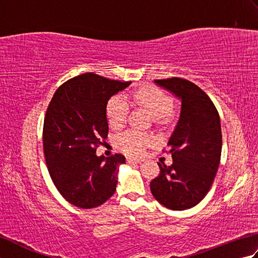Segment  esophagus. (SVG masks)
I'll return each mask as SVG.
<instances>
[{
    "mask_svg": "<svg viewBox=\"0 0 258 258\" xmlns=\"http://www.w3.org/2000/svg\"><path fill=\"white\" fill-rule=\"evenodd\" d=\"M143 162V160H136V158H127V163L130 164H140Z\"/></svg>",
    "mask_w": 258,
    "mask_h": 258,
    "instance_id": "esophagus-1",
    "label": "esophagus"
}]
</instances>
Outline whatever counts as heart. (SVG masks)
<instances>
[{
	"label": "heart",
	"instance_id": "heart-1",
	"mask_svg": "<svg viewBox=\"0 0 258 258\" xmlns=\"http://www.w3.org/2000/svg\"><path fill=\"white\" fill-rule=\"evenodd\" d=\"M130 100L142 104L156 119L165 117L172 111V100L165 93L155 87H140L139 90L130 92L127 95H114L108 101L106 115L108 123L112 127L119 128L126 122L131 108ZM153 141L154 139L150 134L136 130H130L117 136L116 145L125 154L139 156L144 152L146 146L153 143Z\"/></svg>",
	"mask_w": 258,
	"mask_h": 258
}]
</instances>
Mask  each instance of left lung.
<instances>
[{
	"instance_id": "obj_1",
	"label": "left lung",
	"mask_w": 258,
	"mask_h": 258,
	"mask_svg": "<svg viewBox=\"0 0 258 258\" xmlns=\"http://www.w3.org/2000/svg\"><path fill=\"white\" fill-rule=\"evenodd\" d=\"M155 84L177 97L180 112L167 146L171 166L151 182L157 202L174 211L193 207L204 199L215 178L222 153L221 119L211 98L187 80H156Z\"/></svg>"
}]
</instances>
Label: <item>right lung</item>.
Returning a JSON list of instances; mask_svg holds the SVG:
<instances>
[{"label": "right lung", "mask_w": 258, "mask_h": 258, "mask_svg": "<svg viewBox=\"0 0 258 258\" xmlns=\"http://www.w3.org/2000/svg\"><path fill=\"white\" fill-rule=\"evenodd\" d=\"M128 85L81 74L59 86L47 107L43 149L48 173L61 195L76 207L100 206L116 190L125 156H97L96 147L107 138L108 100Z\"/></svg>", "instance_id": "obj_1"}]
</instances>
